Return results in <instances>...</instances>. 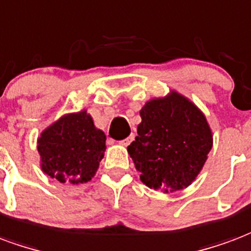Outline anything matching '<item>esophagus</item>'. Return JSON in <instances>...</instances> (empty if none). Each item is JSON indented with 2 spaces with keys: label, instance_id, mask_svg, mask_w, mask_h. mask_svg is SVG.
<instances>
[{
  "label": "esophagus",
  "instance_id": "34e87169",
  "mask_svg": "<svg viewBox=\"0 0 251 251\" xmlns=\"http://www.w3.org/2000/svg\"><path fill=\"white\" fill-rule=\"evenodd\" d=\"M133 140H134V134H130L127 138H125V140H122L120 142L122 146H127V145H130L131 142H133Z\"/></svg>",
  "mask_w": 251,
  "mask_h": 251
}]
</instances>
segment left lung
<instances>
[{
  "instance_id": "8db88e82",
  "label": "left lung",
  "mask_w": 251,
  "mask_h": 251,
  "mask_svg": "<svg viewBox=\"0 0 251 251\" xmlns=\"http://www.w3.org/2000/svg\"><path fill=\"white\" fill-rule=\"evenodd\" d=\"M138 135L127 146L141 181L173 193L186 189L201 173L213 148V133L194 102L170 90L141 109Z\"/></svg>"
}]
</instances>
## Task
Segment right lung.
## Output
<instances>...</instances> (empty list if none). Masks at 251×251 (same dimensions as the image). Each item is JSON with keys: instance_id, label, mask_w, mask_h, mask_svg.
<instances>
[{"instance_id": "add662e5", "label": "right lung", "mask_w": 251, "mask_h": 251, "mask_svg": "<svg viewBox=\"0 0 251 251\" xmlns=\"http://www.w3.org/2000/svg\"><path fill=\"white\" fill-rule=\"evenodd\" d=\"M106 135L86 110L69 113L42 130L37 140L41 170L62 183L92 179L106 150Z\"/></svg>"}]
</instances>
